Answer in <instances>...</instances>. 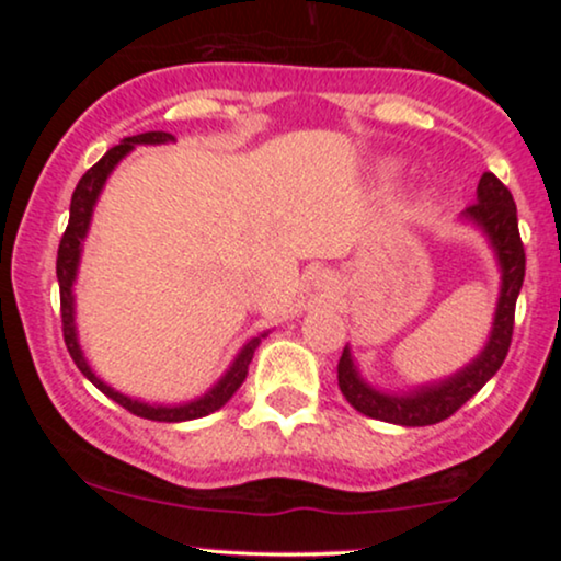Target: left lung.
I'll return each instance as SVG.
<instances>
[{
  "label": "left lung",
  "instance_id": "1",
  "mask_svg": "<svg viewBox=\"0 0 561 561\" xmlns=\"http://www.w3.org/2000/svg\"><path fill=\"white\" fill-rule=\"evenodd\" d=\"M469 221H474L491 240L501 263V298L495 308V321L485 351L474 358L467 369L443 382L420 388L409 396H385L364 382L353 366L351 351H343L337 364V382L345 401L371 420L403 424V427H427L448 420L450 414L478 396L482 385L491 379L504 364L514 332V308H517L519 289L525 282V244L519 237L517 205L512 192L495 173H482L478 184V199L465 210Z\"/></svg>",
  "mask_w": 561,
  "mask_h": 561
}]
</instances>
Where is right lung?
I'll use <instances>...</instances> for the list:
<instances>
[{"label": "right lung", "instance_id": "add662e5", "mask_svg": "<svg viewBox=\"0 0 561 561\" xmlns=\"http://www.w3.org/2000/svg\"><path fill=\"white\" fill-rule=\"evenodd\" d=\"M171 139H173L171 134H165V131H145V134H137V137H126L124 141H121V145L111 147L105 156L96 160L92 169H89L79 179V184H76L73 197H70L68 227H66V231H62L60 248H57V282H60L62 340H66L70 358H73L76 366H79V369L83 371V377H87L96 390H102L107 398H113L115 403L124 405V409L131 411L134 416H141V420H152V422H190V420H199V416L214 414V411L221 409V405L227 403L237 390H240L244 377H248L250 358H253L255 345H259V337L250 340V343L242 347L240 356H237V362L231 364V369L227 371V375H224L221 382H218L210 392H205L203 398H197V401L184 403V405H147V403L131 401V398L121 396V392L107 388V385L102 382L100 377L92 375V369H89L87 362H83L79 340H76L73 293H70V287H73L76 266H79V255H81V240L87 237L89 218H92V208L96 203V195H100L105 179L111 176L115 163H118V160L124 158L134 145H163V141H171Z\"/></svg>", "mask_w": 561, "mask_h": 561}]
</instances>
